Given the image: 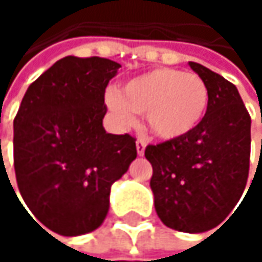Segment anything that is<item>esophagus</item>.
<instances>
[{
	"label": "esophagus",
	"instance_id": "obj_1",
	"mask_svg": "<svg viewBox=\"0 0 262 262\" xmlns=\"http://www.w3.org/2000/svg\"><path fill=\"white\" fill-rule=\"evenodd\" d=\"M145 141L144 139H138L136 141V151H138V156H142L144 151H145Z\"/></svg>",
	"mask_w": 262,
	"mask_h": 262
}]
</instances>
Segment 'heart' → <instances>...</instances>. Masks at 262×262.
<instances>
[{
    "label": "heart",
    "mask_w": 262,
    "mask_h": 262,
    "mask_svg": "<svg viewBox=\"0 0 262 262\" xmlns=\"http://www.w3.org/2000/svg\"><path fill=\"white\" fill-rule=\"evenodd\" d=\"M106 104L120 126H133L135 114H145L153 136L174 141L202 123L209 104V91L205 80L194 73L158 68L124 83L120 94L107 92Z\"/></svg>",
    "instance_id": "b5f03b06"
}]
</instances>
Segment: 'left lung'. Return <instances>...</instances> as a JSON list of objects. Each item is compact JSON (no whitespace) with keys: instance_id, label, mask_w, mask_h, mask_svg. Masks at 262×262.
Returning <instances> with one entry per match:
<instances>
[{"instance_id":"obj_1","label":"left lung","mask_w":262,"mask_h":262,"mask_svg":"<svg viewBox=\"0 0 262 262\" xmlns=\"http://www.w3.org/2000/svg\"><path fill=\"white\" fill-rule=\"evenodd\" d=\"M205 80L209 104L197 129L147 145L155 209L171 229L197 234L219 226L235 208L249 178L250 115L235 84L189 62ZM235 212V211H234Z\"/></svg>"}]
</instances>
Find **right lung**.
Instances as JSON below:
<instances>
[{"mask_svg": "<svg viewBox=\"0 0 262 262\" xmlns=\"http://www.w3.org/2000/svg\"><path fill=\"white\" fill-rule=\"evenodd\" d=\"M120 68L103 57L67 56L28 86L15 117L19 192L36 220L59 235H83L103 223L112 183L136 158L133 136L103 127L106 86Z\"/></svg>", "mask_w": 262, "mask_h": 262, "instance_id": "right-lung-1", "label": "right lung"}]
</instances>
